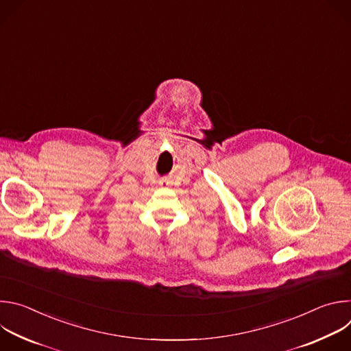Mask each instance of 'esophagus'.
Listing matches in <instances>:
<instances>
[{"label":"esophagus","mask_w":351,"mask_h":351,"mask_svg":"<svg viewBox=\"0 0 351 351\" xmlns=\"http://www.w3.org/2000/svg\"><path fill=\"white\" fill-rule=\"evenodd\" d=\"M162 183H164V182H162Z\"/></svg>","instance_id":"obj_1"}]
</instances>
